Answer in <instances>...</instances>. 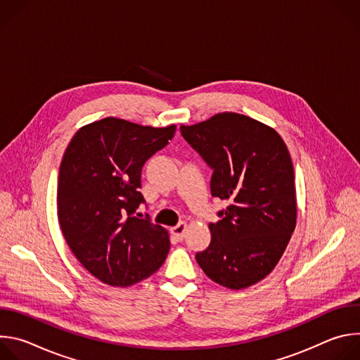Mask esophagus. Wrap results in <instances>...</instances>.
Here are the masks:
<instances>
[{"mask_svg":"<svg viewBox=\"0 0 360 360\" xmlns=\"http://www.w3.org/2000/svg\"><path fill=\"white\" fill-rule=\"evenodd\" d=\"M185 232H186V224L181 222L176 226L171 228V233L176 240H182L185 238Z\"/></svg>","mask_w":360,"mask_h":360,"instance_id":"esophagus-1","label":"esophagus"}]
</instances>
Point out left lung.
Returning <instances> with one entry per match:
<instances>
[{"label":"left lung","instance_id":"obj_1","mask_svg":"<svg viewBox=\"0 0 360 360\" xmlns=\"http://www.w3.org/2000/svg\"><path fill=\"white\" fill-rule=\"evenodd\" d=\"M181 135L214 171L212 196L226 199L210 224L211 243L195 255L214 282L243 289L279 262L296 225L295 174L279 134L249 117L224 112Z\"/></svg>","mask_w":360,"mask_h":360}]
</instances>
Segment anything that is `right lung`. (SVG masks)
<instances>
[{"label": "right lung", "instance_id": "1", "mask_svg": "<svg viewBox=\"0 0 360 360\" xmlns=\"http://www.w3.org/2000/svg\"><path fill=\"white\" fill-rule=\"evenodd\" d=\"M175 125L142 127L104 118L71 139L58 175V221L81 265L111 286H131L164 264L165 228L136 214L145 162L174 138Z\"/></svg>", "mask_w": 360, "mask_h": 360}]
</instances>
